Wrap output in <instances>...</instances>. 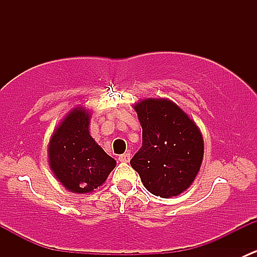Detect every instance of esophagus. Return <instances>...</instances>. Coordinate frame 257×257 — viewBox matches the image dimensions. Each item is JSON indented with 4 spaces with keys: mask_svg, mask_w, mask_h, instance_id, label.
<instances>
[{
    "mask_svg": "<svg viewBox=\"0 0 257 257\" xmlns=\"http://www.w3.org/2000/svg\"><path fill=\"white\" fill-rule=\"evenodd\" d=\"M119 162H121V163H128L129 160H131V153H124V154H120L119 155Z\"/></svg>",
    "mask_w": 257,
    "mask_h": 257,
    "instance_id": "34e87169",
    "label": "esophagus"
}]
</instances>
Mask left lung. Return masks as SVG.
Returning a JSON list of instances; mask_svg holds the SVG:
<instances>
[{
    "label": "left lung",
    "instance_id": "obj_1",
    "mask_svg": "<svg viewBox=\"0 0 257 257\" xmlns=\"http://www.w3.org/2000/svg\"><path fill=\"white\" fill-rule=\"evenodd\" d=\"M134 108L143 143L132 158V168L148 191L160 198L177 196L191 185L200 169L203 136L172 100L148 98Z\"/></svg>",
    "mask_w": 257,
    "mask_h": 257
}]
</instances>
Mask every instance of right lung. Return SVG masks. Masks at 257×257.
Returning <instances> with one entry per match:
<instances>
[{
    "label": "right lung",
    "instance_id": "obj_1",
    "mask_svg": "<svg viewBox=\"0 0 257 257\" xmlns=\"http://www.w3.org/2000/svg\"><path fill=\"white\" fill-rule=\"evenodd\" d=\"M89 113L76 108L63 119L52 136L49 167L72 193L84 194L102 185L116 163L89 134Z\"/></svg>",
    "mask_w": 257,
    "mask_h": 257
}]
</instances>
